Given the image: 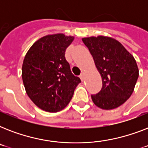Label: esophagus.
<instances>
[{
  "mask_svg": "<svg viewBox=\"0 0 148 148\" xmlns=\"http://www.w3.org/2000/svg\"><path fill=\"white\" fill-rule=\"evenodd\" d=\"M80 78L82 81H84V73H81V74L80 75Z\"/></svg>",
  "mask_w": 148,
  "mask_h": 148,
  "instance_id": "1",
  "label": "esophagus"
}]
</instances>
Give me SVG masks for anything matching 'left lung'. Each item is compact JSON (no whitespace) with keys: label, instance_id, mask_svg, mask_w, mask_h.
<instances>
[{"label":"left lung","instance_id":"8db88e82","mask_svg":"<svg viewBox=\"0 0 148 148\" xmlns=\"http://www.w3.org/2000/svg\"><path fill=\"white\" fill-rule=\"evenodd\" d=\"M102 78V88L91 95L98 108L110 110L131 97L139 76L134 57L115 39L98 36L82 39Z\"/></svg>","mask_w":148,"mask_h":148}]
</instances>
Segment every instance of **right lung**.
I'll return each mask as SVG.
<instances>
[{
    "instance_id": "1",
    "label": "right lung",
    "mask_w": 148,
    "mask_h": 148,
    "mask_svg": "<svg viewBox=\"0 0 148 148\" xmlns=\"http://www.w3.org/2000/svg\"><path fill=\"white\" fill-rule=\"evenodd\" d=\"M74 37L63 34L43 37L27 51L22 79L28 97L39 108L58 112L71 100L81 79L71 73L65 51Z\"/></svg>"
}]
</instances>
